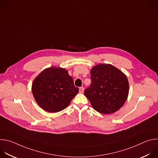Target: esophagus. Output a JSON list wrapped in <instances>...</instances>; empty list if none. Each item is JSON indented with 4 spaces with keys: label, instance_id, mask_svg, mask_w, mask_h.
I'll return each instance as SVG.
<instances>
[{
    "label": "esophagus",
    "instance_id": "obj_1",
    "mask_svg": "<svg viewBox=\"0 0 158 158\" xmlns=\"http://www.w3.org/2000/svg\"><path fill=\"white\" fill-rule=\"evenodd\" d=\"M79 93H84V87H79Z\"/></svg>",
    "mask_w": 158,
    "mask_h": 158
}]
</instances>
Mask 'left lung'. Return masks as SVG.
<instances>
[{
  "label": "left lung",
  "mask_w": 158,
  "mask_h": 158,
  "mask_svg": "<svg viewBox=\"0 0 158 158\" xmlns=\"http://www.w3.org/2000/svg\"><path fill=\"white\" fill-rule=\"evenodd\" d=\"M91 83L84 95L93 107L101 114H109L118 110L129 94L126 76L110 64H100L91 71Z\"/></svg>",
  "instance_id": "1"
}]
</instances>
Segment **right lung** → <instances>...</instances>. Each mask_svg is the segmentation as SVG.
<instances>
[{
  "instance_id": "1",
  "label": "right lung",
  "mask_w": 158,
  "mask_h": 158,
  "mask_svg": "<svg viewBox=\"0 0 158 158\" xmlns=\"http://www.w3.org/2000/svg\"><path fill=\"white\" fill-rule=\"evenodd\" d=\"M32 94L39 106L49 112H59L68 106L79 88L67 70L51 67L42 71L34 80Z\"/></svg>"
}]
</instances>
